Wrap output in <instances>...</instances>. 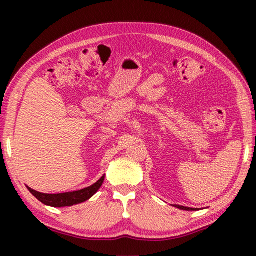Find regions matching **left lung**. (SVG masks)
<instances>
[{"instance_id":"8db88e82","label":"left lung","mask_w":256,"mask_h":256,"mask_svg":"<svg viewBox=\"0 0 256 256\" xmlns=\"http://www.w3.org/2000/svg\"><path fill=\"white\" fill-rule=\"evenodd\" d=\"M176 208H178L180 210H186V211H193L196 209H193V208H188V206H175Z\"/></svg>"}]
</instances>
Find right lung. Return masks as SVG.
Returning <instances> with one entry per match:
<instances>
[{
  "label": "right lung",
  "mask_w": 256,
  "mask_h": 256,
  "mask_svg": "<svg viewBox=\"0 0 256 256\" xmlns=\"http://www.w3.org/2000/svg\"><path fill=\"white\" fill-rule=\"evenodd\" d=\"M105 180V175H104L100 180L96 183L92 184L89 188H82L79 190H74V192H68V193H60V194H46L37 192L32 188H30L27 186L29 192L32 196L38 198L42 203H44L46 206H54V208H62V206H71L74 204H79V203L84 202L89 200L90 198L94 196L97 193V190L100 188V186L104 183Z\"/></svg>",
  "instance_id": "right-lung-1"
}]
</instances>
